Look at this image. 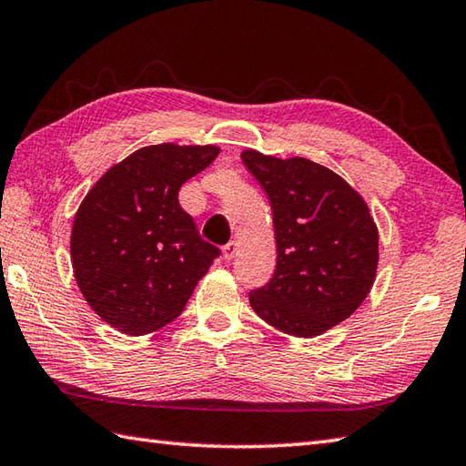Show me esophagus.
Here are the masks:
<instances>
[{
  "label": "esophagus",
  "instance_id": "1",
  "mask_svg": "<svg viewBox=\"0 0 466 466\" xmlns=\"http://www.w3.org/2000/svg\"><path fill=\"white\" fill-rule=\"evenodd\" d=\"M236 250H238V242L236 240H230L228 242L224 248H222V254H224V260H232L236 257Z\"/></svg>",
  "mask_w": 466,
  "mask_h": 466
}]
</instances>
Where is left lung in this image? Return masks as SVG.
Instances as JSON below:
<instances>
[{"label":"left lung","instance_id":"1","mask_svg":"<svg viewBox=\"0 0 466 466\" xmlns=\"http://www.w3.org/2000/svg\"><path fill=\"white\" fill-rule=\"evenodd\" d=\"M242 161L268 194L277 270L252 290L260 319L295 337H315L350 319L373 287L378 226L358 191L329 167L257 149Z\"/></svg>","mask_w":466,"mask_h":466}]
</instances>
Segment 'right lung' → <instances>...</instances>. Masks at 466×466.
Masks as SVG:
<instances>
[{"mask_svg":"<svg viewBox=\"0 0 466 466\" xmlns=\"http://www.w3.org/2000/svg\"><path fill=\"white\" fill-rule=\"evenodd\" d=\"M218 153L216 145L141 147L82 199L70 234L72 270L90 309L116 331L145 335L171 323L220 257L177 199Z\"/></svg>","mask_w":466,"mask_h":466,"instance_id":"right-lung-1","label":"right lung"}]
</instances>
